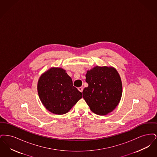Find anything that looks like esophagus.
Masks as SVG:
<instances>
[{
	"label": "esophagus",
	"mask_w": 157,
	"mask_h": 157,
	"mask_svg": "<svg viewBox=\"0 0 157 157\" xmlns=\"http://www.w3.org/2000/svg\"><path fill=\"white\" fill-rule=\"evenodd\" d=\"M78 90H79L81 92H82V91H83V88H82V87H79V88H78Z\"/></svg>",
	"instance_id": "esophagus-1"
}]
</instances>
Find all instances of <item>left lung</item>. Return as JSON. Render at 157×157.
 I'll return each instance as SVG.
<instances>
[{
  "instance_id": "8db88e82",
  "label": "left lung",
  "mask_w": 157,
  "mask_h": 157,
  "mask_svg": "<svg viewBox=\"0 0 157 157\" xmlns=\"http://www.w3.org/2000/svg\"><path fill=\"white\" fill-rule=\"evenodd\" d=\"M88 86L82 92L83 98L90 110L99 115H105L120 102L122 85L120 75L112 67H95L87 71Z\"/></svg>"
}]
</instances>
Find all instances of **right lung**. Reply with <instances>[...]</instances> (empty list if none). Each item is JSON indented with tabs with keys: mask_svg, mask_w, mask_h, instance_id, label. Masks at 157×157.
Returning a JSON list of instances; mask_svg holds the SVG:
<instances>
[{
	"mask_svg": "<svg viewBox=\"0 0 157 157\" xmlns=\"http://www.w3.org/2000/svg\"><path fill=\"white\" fill-rule=\"evenodd\" d=\"M60 67H51L40 76L37 92L46 109L57 115L70 111L82 98V92L73 86L71 78Z\"/></svg>",
	"mask_w": 157,
	"mask_h": 157,
	"instance_id": "add662e5",
	"label": "right lung"
}]
</instances>
